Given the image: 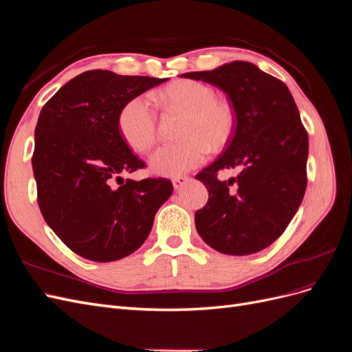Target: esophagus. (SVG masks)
<instances>
[{
	"label": "esophagus",
	"instance_id": "1",
	"mask_svg": "<svg viewBox=\"0 0 352 352\" xmlns=\"http://www.w3.org/2000/svg\"><path fill=\"white\" fill-rule=\"evenodd\" d=\"M189 180V177H186V176H179V177H175L173 180H172V184H173V188L175 189H180L182 188L186 182Z\"/></svg>",
	"mask_w": 352,
	"mask_h": 352
}]
</instances>
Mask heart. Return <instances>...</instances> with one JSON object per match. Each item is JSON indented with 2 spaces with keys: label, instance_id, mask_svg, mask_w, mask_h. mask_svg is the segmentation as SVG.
I'll return each instance as SVG.
<instances>
[{
  "label": "heart",
  "instance_id": "b5f03b06",
  "mask_svg": "<svg viewBox=\"0 0 352 352\" xmlns=\"http://www.w3.org/2000/svg\"><path fill=\"white\" fill-rule=\"evenodd\" d=\"M166 107L188 113L184 123V141L166 144L150 157V168L157 176L179 177L207 160L210 148L221 150L233 135L236 124L232 105L216 98L210 85L198 80H179L160 94ZM124 142L138 153L150 150L157 136V114L145 97L127 101L117 119Z\"/></svg>",
  "mask_w": 352,
  "mask_h": 352
}]
</instances>
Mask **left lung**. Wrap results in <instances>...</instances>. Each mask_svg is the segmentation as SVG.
Here are the masks:
<instances>
[{"label": "left lung", "instance_id": "1", "mask_svg": "<svg viewBox=\"0 0 352 352\" xmlns=\"http://www.w3.org/2000/svg\"><path fill=\"white\" fill-rule=\"evenodd\" d=\"M225 92L236 127L214 162L195 176L208 202L195 212L199 236L212 250L250 255L267 248L289 225L307 188L308 135L286 85L248 61L184 73ZM241 168L219 181L220 169Z\"/></svg>", "mask_w": 352, "mask_h": 352}]
</instances>
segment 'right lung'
I'll return each instance as SVG.
<instances>
[{
	"instance_id": "right-lung-1",
	"label": "right lung",
	"mask_w": 352,
	"mask_h": 352,
	"mask_svg": "<svg viewBox=\"0 0 352 352\" xmlns=\"http://www.w3.org/2000/svg\"><path fill=\"white\" fill-rule=\"evenodd\" d=\"M168 79L89 70L41 110L32 167L47 225L80 257L109 263L135 252L173 192L168 179H122L145 164L117 119L123 105Z\"/></svg>"
}]
</instances>
